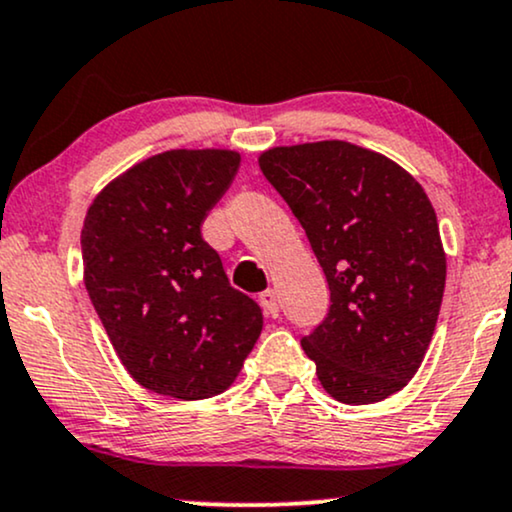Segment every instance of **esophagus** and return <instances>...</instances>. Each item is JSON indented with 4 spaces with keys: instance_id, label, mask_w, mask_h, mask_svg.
<instances>
[{
    "instance_id": "1",
    "label": "esophagus",
    "mask_w": 512,
    "mask_h": 512,
    "mask_svg": "<svg viewBox=\"0 0 512 512\" xmlns=\"http://www.w3.org/2000/svg\"><path fill=\"white\" fill-rule=\"evenodd\" d=\"M260 305L267 317H279V303H276V293L274 291H262L260 293Z\"/></svg>"
}]
</instances>
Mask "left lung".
<instances>
[{
  "mask_svg": "<svg viewBox=\"0 0 512 512\" xmlns=\"http://www.w3.org/2000/svg\"><path fill=\"white\" fill-rule=\"evenodd\" d=\"M260 169L300 221L331 307L303 338L331 398L367 405L415 377L446 286L439 221L420 183L346 140L272 147Z\"/></svg>",
  "mask_w": 512,
  "mask_h": 512,
  "instance_id": "8db88e82",
  "label": "left lung"
}]
</instances>
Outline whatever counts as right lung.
I'll return each instance as SVG.
<instances>
[{
  "label": "right lung",
  "mask_w": 512,
  "mask_h": 512,
  "mask_svg": "<svg viewBox=\"0 0 512 512\" xmlns=\"http://www.w3.org/2000/svg\"><path fill=\"white\" fill-rule=\"evenodd\" d=\"M238 166L233 150L162 152L85 214V288L123 367L159 396L224 393L260 338V305L231 286L200 231Z\"/></svg>",
  "instance_id": "right-lung-1"
}]
</instances>
